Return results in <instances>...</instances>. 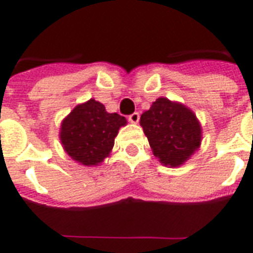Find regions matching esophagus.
I'll return each mask as SVG.
<instances>
[{"mask_svg": "<svg viewBox=\"0 0 253 253\" xmlns=\"http://www.w3.org/2000/svg\"><path fill=\"white\" fill-rule=\"evenodd\" d=\"M128 121L131 122V123H134V125H135V123H138V122H139V114H138V112H134V114H131V115L128 116Z\"/></svg>", "mask_w": 253, "mask_h": 253, "instance_id": "34e87169", "label": "esophagus"}]
</instances>
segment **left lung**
<instances>
[{"label":"left lung","mask_w":253,"mask_h":253,"mask_svg":"<svg viewBox=\"0 0 253 253\" xmlns=\"http://www.w3.org/2000/svg\"><path fill=\"white\" fill-rule=\"evenodd\" d=\"M139 123L152 152L165 167H180L201 146V122L179 101L159 97L141 115Z\"/></svg>","instance_id":"1"}]
</instances>
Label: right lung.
Listing matches in <instances>:
<instances>
[{
    "label": "right lung",
    "mask_w": 253,
    "mask_h": 253,
    "mask_svg": "<svg viewBox=\"0 0 253 253\" xmlns=\"http://www.w3.org/2000/svg\"><path fill=\"white\" fill-rule=\"evenodd\" d=\"M126 125L125 116L110 114L100 101L89 99L63 118L59 139L70 159L85 167H96L110 157L119 128Z\"/></svg>",
    "instance_id": "add662e5"
}]
</instances>
